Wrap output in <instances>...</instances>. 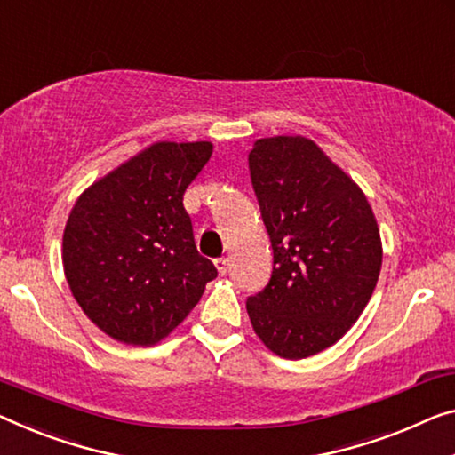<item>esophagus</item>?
I'll return each instance as SVG.
<instances>
[{
	"label": "esophagus",
	"mask_w": 455,
	"mask_h": 455,
	"mask_svg": "<svg viewBox=\"0 0 455 455\" xmlns=\"http://www.w3.org/2000/svg\"><path fill=\"white\" fill-rule=\"evenodd\" d=\"M214 266H216V269H219L220 275H225L228 269V259L227 257H219V259H214Z\"/></svg>",
	"instance_id": "obj_1"
}]
</instances>
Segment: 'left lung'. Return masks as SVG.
<instances>
[{"mask_svg":"<svg viewBox=\"0 0 455 455\" xmlns=\"http://www.w3.org/2000/svg\"><path fill=\"white\" fill-rule=\"evenodd\" d=\"M251 184L274 249L267 286L247 298L257 337L302 359L351 329L382 267L378 222L362 189L310 139L255 140Z\"/></svg>","mask_w":455,"mask_h":455,"instance_id":"1","label":"left lung"}]
</instances>
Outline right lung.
<instances>
[{"label":"right lung","mask_w":455,"mask_h":455,"mask_svg":"<svg viewBox=\"0 0 455 455\" xmlns=\"http://www.w3.org/2000/svg\"><path fill=\"white\" fill-rule=\"evenodd\" d=\"M212 145L155 142L79 196L63 267L81 310L122 343L153 345L189 315L219 271L196 249L184 194Z\"/></svg>","instance_id":"1"}]
</instances>
